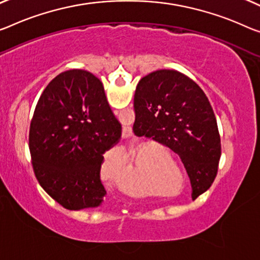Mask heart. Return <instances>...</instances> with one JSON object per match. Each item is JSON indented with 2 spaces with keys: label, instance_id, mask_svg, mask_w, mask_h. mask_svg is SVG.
Segmentation results:
<instances>
[{
  "label": "heart",
  "instance_id": "b5f03b06",
  "mask_svg": "<svg viewBox=\"0 0 260 260\" xmlns=\"http://www.w3.org/2000/svg\"><path fill=\"white\" fill-rule=\"evenodd\" d=\"M117 153H119V154H122V152L119 150H117L116 151ZM135 172L137 174H143V175H146V173L145 172H144L143 170H141V167L139 166H137V167H135ZM130 194H133L134 197H136V198H144V197H149V195H152L153 194V191L152 190H150V189H147V188H144V189H137V190H131L130 191Z\"/></svg>",
  "mask_w": 260,
  "mask_h": 260
}]
</instances>
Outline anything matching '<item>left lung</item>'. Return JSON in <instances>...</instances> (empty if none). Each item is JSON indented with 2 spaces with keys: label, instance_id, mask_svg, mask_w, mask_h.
Masks as SVG:
<instances>
[{
  "label": "left lung",
  "instance_id": "left-lung-1",
  "mask_svg": "<svg viewBox=\"0 0 260 260\" xmlns=\"http://www.w3.org/2000/svg\"><path fill=\"white\" fill-rule=\"evenodd\" d=\"M134 133L170 147L180 155L190 179L193 199L209 188L221 158L216 117L203 90L173 70H159L136 88Z\"/></svg>",
  "mask_w": 260,
  "mask_h": 260
}]
</instances>
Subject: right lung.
Wrapping results in <instances>:
<instances>
[{
    "label": "right lung",
    "mask_w": 260,
    "mask_h": 260,
    "mask_svg": "<svg viewBox=\"0 0 260 260\" xmlns=\"http://www.w3.org/2000/svg\"><path fill=\"white\" fill-rule=\"evenodd\" d=\"M122 125L108 105L102 82L71 70L46 86L31 119L29 147L43 189L69 210L101 205L103 154L119 142Z\"/></svg>",
    "instance_id": "obj_1"
}]
</instances>
